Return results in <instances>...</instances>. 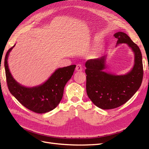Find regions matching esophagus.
Returning <instances> with one entry per match:
<instances>
[{
    "mask_svg": "<svg viewBox=\"0 0 149 149\" xmlns=\"http://www.w3.org/2000/svg\"><path fill=\"white\" fill-rule=\"evenodd\" d=\"M76 70L77 71H81L83 70V67H82V65H76Z\"/></svg>",
    "mask_w": 149,
    "mask_h": 149,
    "instance_id": "esophagus-1",
    "label": "esophagus"
}]
</instances>
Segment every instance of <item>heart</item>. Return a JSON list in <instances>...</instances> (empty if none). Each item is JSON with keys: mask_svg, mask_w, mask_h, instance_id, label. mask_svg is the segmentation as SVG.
<instances>
[{"mask_svg": "<svg viewBox=\"0 0 149 149\" xmlns=\"http://www.w3.org/2000/svg\"><path fill=\"white\" fill-rule=\"evenodd\" d=\"M100 48H95L93 50V55L94 56H97V55H100Z\"/></svg>", "mask_w": 149, "mask_h": 149, "instance_id": "heart-1", "label": "heart"}]
</instances>
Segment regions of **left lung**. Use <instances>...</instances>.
<instances>
[{
    "label": "left lung",
    "instance_id": "1",
    "mask_svg": "<svg viewBox=\"0 0 149 149\" xmlns=\"http://www.w3.org/2000/svg\"><path fill=\"white\" fill-rule=\"evenodd\" d=\"M117 44L126 43L134 53V65L126 74L115 75L106 73L107 56L88 60L86 92L94 104L102 109H111L123 105L139 89L143 79L142 56L140 48L129 36L121 31L114 35Z\"/></svg>",
    "mask_w": 149,
    "mask_h": 149
}]
</instances>
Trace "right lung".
<instances>
[{
  "mask_svg": "<svg viewBox=\"0 0 149 149\" xmlns=\"http://www.w3.org/2000/svg\"><path fill=\"white\" fill-rule=\"evenodd\" d=\"M15 45L8 49L4 61L6 80L10 93L22 105L36 113H46L58 105L66 83L73 74L76 65L57 69L43 84L32 88L24 86L12 77L8 66V56Z\"/></svg>",
  "mask_w": 149,
  "mask_h": 149,
  "instance_id": "1",
  "label": "right lung"
}]
</instances>
